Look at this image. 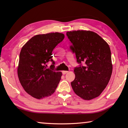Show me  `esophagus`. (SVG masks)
<instances>
[{
    "instance_id": "obj_1",
    "label": "esophagus",
    "mask_w": 128,
    "mask_h": 128,
    "mask_svg": "<svg viewBox=\"0 0 128 128\" xmlns=\"http://www.w3.org/2000/svg\"><path fill=\"white\" fill-rule=\"evenodd\" d=\"M68 72V71H66V70H63V71H62V74H66V73H67Z\"/></svg>"
}]
</instances>
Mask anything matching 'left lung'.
I'll return each instance as SVG.
<instances>
[{"instance_id":"left-lung-1","label":"left lung","mask_w":128,"mask_h":128,"mask_svg":"<svg viewBox=\"0 0 128 128\" xmlns=\"http://www.w3.org/2000/svg\"><path fill=\"white\" fill-rule=\"evenodd\" d=\"M79 66L75 67V78L71 82L74 92L85 100L98 97L108 85L112 72L109 45L92 31L66 32ZM82 62L86 64L83 66Z\"/></svg>"}]
</instances>
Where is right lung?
I'll return each instance as SVG.
<instances>
[{
  "mask_svg": "<svg viewBox=\"0 0 128 128\" xmlns=\"http://www.w3.org/2000/svg\"><path fill=\"white\" fill-rule=\"evenodd\" d=\"M64 36L57 32L38 34L21 48L17 68L18 79L25 92L34 98L40 99L50 96L58 87L62 73L54 70L52 52ZM48 61L52 64L47 68Z\"/></svg>",
  "mask_w": 128,
  "mask_h": 128,
  "instance_id": "1",
  "label": "right lung"
}]
</instances>
